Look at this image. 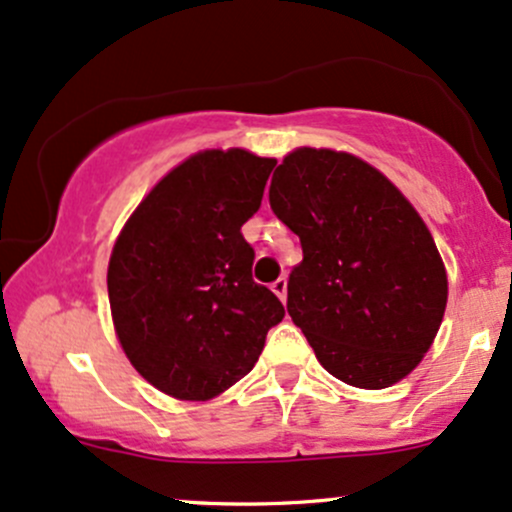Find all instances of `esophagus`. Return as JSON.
I'll return each instance as SVG.
<instances>
[{"instance_id":"obj_1","label":"esophagus","mask_w":512,"mask_h":512,"mask_svg":"<svg viewBox=\"0 0 512 512\" xmlns=\"http://www.w3.org/2000/svg\"><path fill=\"white\" fill-rule=\"evenodd\" d=\"M272 291L279 296V299L286 301V277H279L277 282L272 284Z\"/></svg>"}]
</instances>
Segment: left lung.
I'll return each mask as SVG.
<instances>
[{"label": "left lung", "instance_id": "obj_1", "mask_svg": "<svg viewBox=\"0 0 512 512\" xmlns=\"http://www.w3.org/2000/svg\"><path fill=\"white\" fill-rule=\"evenodd\" d=\"M269 206L301 240L286 308L318 362L359 389L411 374L445 316L447 272L406 196L355 155L299 148Z\"/></svg>", "mask_w": 512, "mask_h": 512}]
</instances>
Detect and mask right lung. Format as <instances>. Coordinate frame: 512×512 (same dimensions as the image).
<instances>
[{
	"mask_svg": "<svg viewBox=\"0 0 512 512\" xmlns=\"http://www.w3.org/2000/svg\"><path fill=\"white\" fill-rule=\"evenodd\" d=\"M277 160L204 150L140 201L109 260L111 316L123 352L155 389L206 401L255 367L284 306L252 279L240 233Z\"/></svg>",
	"mask_w": 512,
	"mask_h": 512,
	"instance_id": "right-lung-1",
	"label": "right lung"
}]
</instances>
